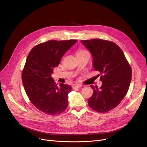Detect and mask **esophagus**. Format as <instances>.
Returning <instances> with one entry per match:
<instances>
[{"mask_svg": "<svg viewBox=\"0 0 147 147\" xmlns=\"http://www.w3.org/2000/svg\"><path fill=\"white\" fill-rule=\"evenodd\" d=\"M82 84H74V88H80V87H82Z\"/></svg>", "mask_w": 147, "mask_h": 147, "instance_id": "1", "label": "esophagus"}]
</instances>
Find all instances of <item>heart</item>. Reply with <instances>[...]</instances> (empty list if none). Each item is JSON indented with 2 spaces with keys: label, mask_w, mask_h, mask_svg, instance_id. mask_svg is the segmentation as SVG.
Returning a JSON list of instances; mask_svg holds the SVG:
<instances>
[{
  "label": "heart",
  "mask_w": 147,
  "mask_h": 147,
  "mask_svg": "<svg viewBox=\"0 0 147 147\" xmlns=\"http://www.w3.org/2000/svg\"><path fill=\"white\" fill-rule=\"evenodd\" d=\"M84 51H86V50H79L78 52H77V54H78V53H83V52H84Z\"/></svg>",
  "instance_id": "obj_1"
}]
</instances>
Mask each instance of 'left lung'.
<instances>
[{
  "instance_id": "8db88e82",
  "label": "left lung",
  "mask_w": 147,
  "mask_h": 147,
  "mask_svg": "<svg viewBox=\"0 0 147 147\" xmlns=\"http://www.w3.org/2000/svg\"><path fill=\"white\" fill-rule=\"evenodd\" d=\"M91 53L93 67L99 71L102 86H90L94 91L88 99L96 112L105 113L117 107L126 95L132 70L124 53L116 43L99 38L80 41ZM99 76V75H98Z\"/></svg>"
}]
</instances>
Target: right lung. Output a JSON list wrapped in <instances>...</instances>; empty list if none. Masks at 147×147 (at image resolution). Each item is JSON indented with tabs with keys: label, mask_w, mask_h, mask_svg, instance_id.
Masks as SVG:
<instances>
[{
	"label": "right lung",
	"mask_w": 147,
	"mask_h": 147,
	"mask_svg": "<svg viewBox=\"0 0 147 147\" xmlns=\"http://www.w3.org/2000/svg\"><path fill=\"white\" fill-rule=\"evenodd\" d=\"M77 42L51 40L35 46L29 53L22 72V82L30 101L44 113L58 115L67 107L68 94L72 88L63 83L57 86L51 74L65 53Z\"/></svg>",
	"instance_id": "add662e5"
}]
</instances>
